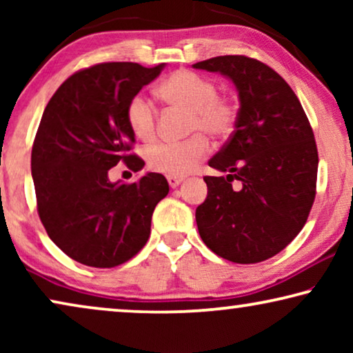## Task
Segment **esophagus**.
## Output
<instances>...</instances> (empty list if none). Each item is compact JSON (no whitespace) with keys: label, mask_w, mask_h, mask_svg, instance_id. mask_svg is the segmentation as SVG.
Listing matches in <instances>:
<instances>
[{"label":"esophagus","mask_w":353,"mask_h":353,"mask_svg":"<svg viewBox=\"0 0 353 353\" xmlns=\"http://www.w3.org/2000/svg\"><path fill=\"white\" fill-rule=\"evenodd\" d=\"M167 181H168V185H170V188H176L183 183V178H180V176H167Z\"/></svg>","instance_id":"1"}]
</instances>
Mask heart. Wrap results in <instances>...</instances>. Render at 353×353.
Instances as JSON below:
<instances>
[{"mask_svg":"<svg viewBox=\"0 0 353 353\" xmlns=\"http://www.w3.org/2000/svg\"><path fill=\"white\" fill-rule=\"evenodd\" d=\"M157 94L173 109L190 114L188 133H196L186 141L170 144L157 143L146 149V161L151 170L167 176H185L204 161L212 138H228L238 122V104L219 94V86L212 79L192 70H176L157 86ZM127 122L139 139H151L156 132V109L146 96L137 94L127 105Z\"/></svg>","mask_w":353,"mask_h":353,"instance_id":"1","label":"heart"}]
</instances>
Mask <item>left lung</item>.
<instances>
[{"instance_id":"8db88e82","label":"left lung","mask_w":353,"mask_h":353,"mask_svg":"<svg viewBox=\"0 0 353 353\" xmlns=\"http://www.w3.org/2000/svg\"><path fill=\"white\" fill-rule=\"evenodd\" d=\"M192 67L230 79L239 98L234 132L209 161L228 175L204 178L209 191L196 209L197 230L230 262H263L301 233L315 201L312 127L291 86L263 62L219 56Z\"/></svg>"}]
</instances>
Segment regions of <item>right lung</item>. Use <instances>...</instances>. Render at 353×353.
Wrapping results in <instances>:
<instances>
[{"instance_id":"1","label":"right lung","mask_w":353,"mask_h":353,"mask_svg":"<svg viewBox=\"0 0 353 353\" xmlns=\"http://www.w3.org/2000/svg\"><path fill=\"white\" fill-rule=\"evenodd\" d=\"M165 64L105 62L80 70L48 103L32 149L38 215L62 252L88 267L112 268L137 255L151 234L156 205L168 194L161 173L132 185L109 180L125 162L133 172L144 162L130 154L134 133L127 105Z\"/></svg>"}]
</instances>
